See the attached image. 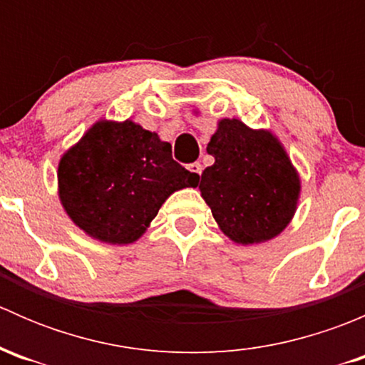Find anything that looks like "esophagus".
Here are the masks:
<instances>
[{"mask_svg":"<svg viewBox=\"0 0 365 365\" xmlns=\"http://www.w3.org/2000/svg\"><path fill=\"white\" fill-rule=\"evenodd\" d=\"M189 171L194 173L196 176H201V171H203V165L200 164V162H192V164H189Z\"/></svg>","mask_w":365,"mask_h":365,"instance_id":"1","label":"esophagus"}]
</instances>
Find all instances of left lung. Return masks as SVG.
Here are the masks:
<instances>
[{
    "label": "left lung",
    "mask_w": 365,
    "mask_h": 365,
    "mask_svg": "<svg viewBox=\"0 0 365 365\" xmlns=\"http://www.w3.org/2000/svg\"><path fill=\"white\" fill-rule=\"evenodd\" d=\"M206 152L215 157L201 175V196L220 230L237 244L277 237L297 208L300 180L277 139L240 120H222Z\"/></svg>",
    "instance_id": "1"
}]
</instances>
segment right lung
I'll list each match as a JSON object with an SVG mask.
<instances>
[{
  "label": "right lung",
  "instance_id": "obj_1",
  "mask_svg": "<svg viewBox=\"0 0 365 365\" xmlns=\"http://www.w3.org/2000/svg\"><path fill=\"white\" fill-rule=\"evenodd\" d=\"M60 200L70 219L108 244L135 242L169 194L200 176L173 160L171 145L141 125L98 121L60 160Z\"/></svg>",
  "mask_w": 365,
  "mask_h": 365
}]
</instances>
